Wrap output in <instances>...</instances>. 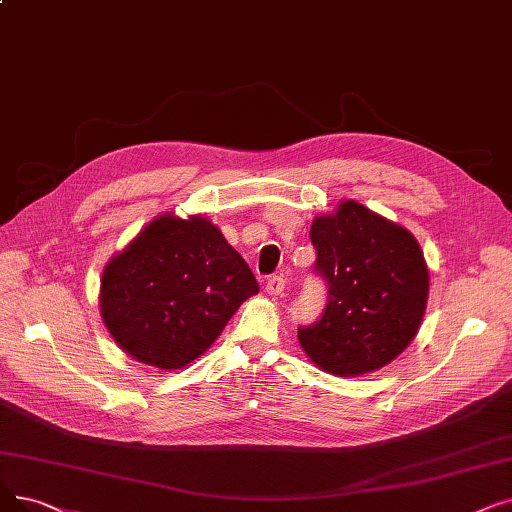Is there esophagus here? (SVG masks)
Here are the masks:
<instances>
[{"instance_id": "1", "label": "esophagus", "mask_w": 512, "mask_h": 512, "mask_svg": "<svg viewBox=\"0 0 512 512\" xmlns=\"http://www.w3.org/2000/svg\"><path fill=\"white\" fill-rule=\"evenodd\" d=\"M284 288H286V284H284V278L282 276H270L268 280H265V293L268 295H282L284 293Z\"/></svg>"}]
</instances>
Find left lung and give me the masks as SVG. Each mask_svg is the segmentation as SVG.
<instances>
[{"mask_svg": "<svg viewBox=\"0 0 512 512\" xmlns=\"http://www.w3.org/2000/svg\"><path fill=\"white\" fill-rule=\"evenodd\" d=\"M314 274L326 284L322 316L299 326V343L330 374L379 370L416 337L429 272L414 236L360 203L345 201L309 230Z\"/></svg>", "mask_w": 512, "mask_h": 512, "instance_id": "obj_1", "label": "left lung"}]
</instances>
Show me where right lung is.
Masks as SVG:
<instances>
[{
    "label": "right lung",
    "mask_w": 512,
    "mask_h": 512,
    "mask_svg": "<svg viewBox=\"0 0 512 512\" xmlns=\"http://www.w3.org/2000/svg\"><path fill=\"white\" fill-rule=\"evenodd\" d=\"M255 293L247 261L209 219L163 215L108 261L100 311L131 358L173 370L196 360Z\"/></svg>",
    "instance_id": "right-lung-1"
}]
</instances>
